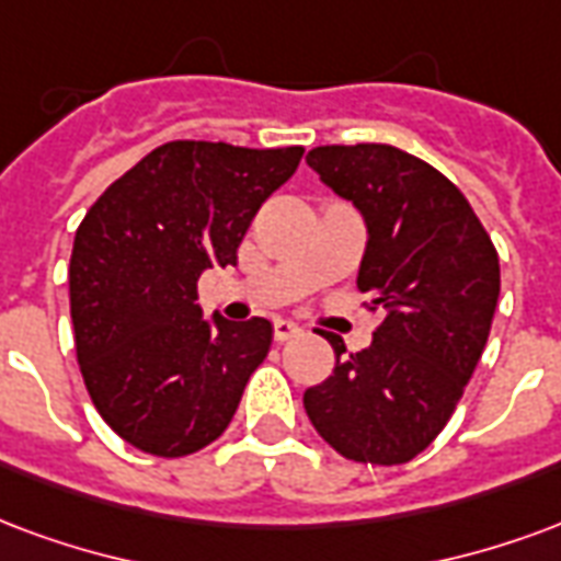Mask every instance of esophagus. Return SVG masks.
<instances>
[{
  "instance_id": "34e87169",
  "label": "esophagus",
  "mask_w": 561,
  "mask_h": 561,
  "mask_svg": "<svg viewBox=\"0 0 561 561\" xmlns=\"http://www.w3.org/2000/svg\"><path fill=\"white\" fill-rule=\"evenodd\" d=\"M273 335H276V342H291L300 335V327L294 321H285V318H276L273 321Z\"/></svg>"
}]
</instances>
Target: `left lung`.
Here are the masks:
<instances>
[{
    "label": "left lung",
    "instance_id": "8db88e82",
    "mask_svg": "<svg viewBox=\"0 0 561 561\" xmlns=\"http://www.w3.org/2000/svg\"><path fill=\"white\" fill-rule=\"evenodd\" d=\"M306 163L359 210L368 240L356 288L383 312L375 342L335 351L306 389L314 431L342 458L392 467L446 428L481 359L500 300V259L449 178L392 145H321Z\"/></svg>",
    "mask_w": 561,
    "mask_h": 561
}]
</instances>
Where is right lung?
Masks as SVG:
<instances>
[{
	"label": "right lung",
	"instance_id": "obj_1",
	"mask_svg": "<svg viewBox=\"0 0 561 561\" xmlns=\"http://www.w3.org/2000/svg\"><path fill=\"white\" fill-rule=\"evenodd\" d=\"M300 157V145L165 142L77 228L70 318L82 380L103 422L136 449L184 458L228 428L273 323L205 318L198 276L238 264L259 207Z\"/></svg>",
	"mask_w": 561,
	"mask_h": 561
}]
</instances>
